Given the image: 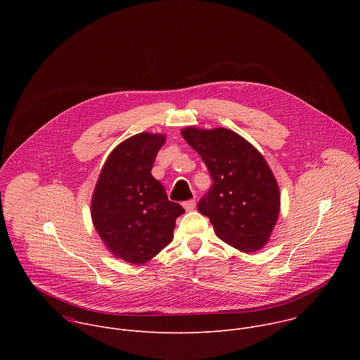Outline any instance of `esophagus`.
Segmentation results:
<instances>
[{"instance_id": "obj_1", "label": "esophagus", "mask_w": 360, "mask_h": 360, "mask_svg": "<svg viewBox=\"0 0 360 360\" xmlns=\"http://www.w3.org/2000/svg\"><path fill=\"white\" fill-rule=\"evenodd\" d=\"M184 208H185V211H193L195 210V205H196V202H195V199H189V200H185L184 203Z\"/></svg>"}]
</instances>
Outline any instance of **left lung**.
I'll list each match as a JSON object with an SVG mask.
<instances>
[{
    "label": "left lung",
    "mask_w": 360,
    "mask_h": 360,
    "mask_svg": "<svg viewBox=\"0 0 360 360\" xmlns=\"http://www.w3.org/2000/svg\"><path fill=\"white\" fill-rule=\"evenodd\" d=\"M181 134L214 181L198 211L228 245L246 253L264 248L279 217L281 193L262 153L226 128L188 127Z\"/></svg>",
    "instance_id": "1"
}]
</instances>
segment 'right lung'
I'll use <instances>...</instances> for the list:
<instances>
[{
  "label": "right lung",
  "instance_id": "1",
  "mask_svg": "<svg viewBox=\"0 0 360 360\" xmlns=\"http://www.w3.org/2000/svg\"><path fill=\"white\" fill-rule=\"evenodd\" d=\"M165 135L141 132L121 142L105 161L91 202L94 226L115 258L142 265L174 238L185 210L168 199L150 169Z\"/></svg>",
  "mask_w": 360,
  "mask_h": 360
}]
</instances>
